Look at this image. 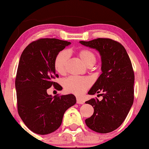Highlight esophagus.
<instances>
[{"instance_id": "esophagus-1", "label": "esophagus", "mask_w": 149, "mask_h": 149, "mask_svg": "<svg viewBox=\"0 0 149 149\" xmlns=\"http://www.w3.org/2000/svg\"><path fill=\"white\" fill-rule=\"evenodd\" d=\"M77 104H84V102L83 100H80V99L77 98Z\"/></svg>"}]
</instances>
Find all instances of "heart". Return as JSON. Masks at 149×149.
I'll return each instance as SVG.
<instances>
[{"label": "heart", "instance_id": "heart-1", "mask_svg": "<svg viewBox=\"0 0 149 149\" xmlns=\"http://www.w3.org/2000/svg\"><path fill=\"white\" fill-rule=\"evenodd\" d=\"M77 55L86 65L92 62H96V55L88 49L79 51ZM68 59L69 55L66 52H59L55 57V68L59 74H63L65 72ZM91 84L92 81L90 79L85 77L71 76L63 81V86L66 92L78 96L83 95Z\"/></svg>", "mask_w": 149, "mask_h": 149}]
</instances>
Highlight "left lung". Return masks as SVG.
<instances>
[{
  "instance_id": "1",
  "label": "left lung",
  "mask_w": 149,
  "mask_h": 149,
  "mask_svg": "<svg viewBox=\"0 0 149 149\" xmlns=\"http://www.w3.org/2000/svg\"><path fill=\"white\" fill-rule=\"evenodd\" d=\"M81 45L95 49L101 56L102 74L88 92L97 97L86 101L94 108V114L85 120L91 130L99 133L114 131L123 124L134 101V75L125 48L110 39L98 38L79 41ZM100 92L102 94L99 95Z\"/></svg>"
}]
</instances>
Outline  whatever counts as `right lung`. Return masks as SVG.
I'll list each match as a JSON object with an SVG mask.
<instances>
[{"mask_svg": "<svg viewBox=\"0 0 149 149\" xmlns=\"http://www.w3.org/2000/svg\"><path fill=\"white\" fill-rule=\"evenodd\" d=\"M70 42L57 39H41L24 49L18 66L15 88L18 112L22 120L33 132L45 135L58 129L64 113L76 103L73 94L61 96L49 95L47 90L54 86L55 59Z\"/></svg>", "mask_w": 149, "mask_h": 149, "instance_id": "1", "label": "right lung"}]
</instances>
